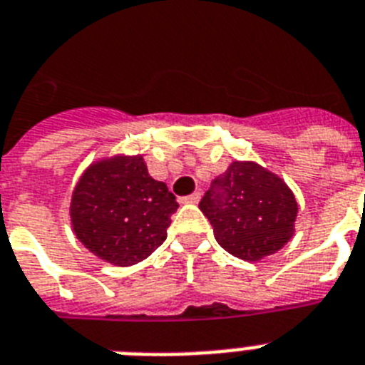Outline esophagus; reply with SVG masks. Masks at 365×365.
<instances>
[{
  "mask_svg": "<svg viewBox=\"0 0 365 365\" xmlns=\"http://www.w3.org/2000/svg\"><path fill=\"white\" fill-rule=\"evenodd\" d=\"M200 200H201V192H194V194L186 195L182 201H185V203H200Z\"/></svg>",
  "mask_w": 365,
  "mask_h": 365,
  "instance_id": "1",
  "label": "esophagus"
}]
</instances>
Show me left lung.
I'll list each match as a JSON object with an SVG mask.
<instances>
[{
  "label": "left lung",
  "mask_w": 365,
  "mask_h": 365,
  "mask_svg": "<svg viewBox=\"0 0 365 365\" xmlns=\"http://www.w3.org/2000/svg\"><path fill=\"white\" fill-rule=\"evenodd\" d=\"M200 209L222 248L244 261H259L293 237L298 205L278 175L255 162H233L212 180Z\"/></svg>",
  "instance_id": "obj_1"
}]
</instances>
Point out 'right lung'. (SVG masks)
Instances as JSON below:
<instances>
[{"label":"right lung","instance_id":"right-lung-1","mask_svg":"<svg viewBox=\"0 0 365 365\" xmlns=\"http://www.w3.org/2000/svg\"><path fill=\"white\" fill-rule=\"evenodd\" d=\"M175 195L149 175L141 156H113L89 165L72 192L74 233L102 261L130 267L168 237Z\"/></svg>","mask_w":365,"mask_h":365}]
</instances>
